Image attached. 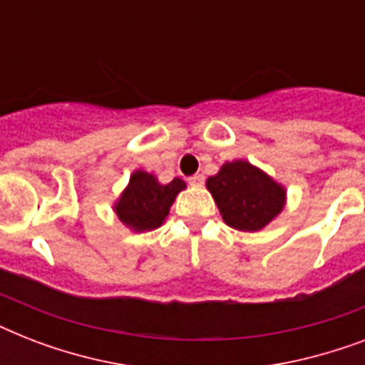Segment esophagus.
Segmentation results:
<instances>
[{"instance_id":"1","label":"esophagus","mask_w":365,"mask_h":365,"mask_svg":"<svg viewBox=\"0 0 365 365\" xmlns=\"http://www.w3.org/2000/svg\"><path fill=\"white\" fill-rule=\"evenodd\" d=\"M202 182H205V176H202V174H195V176L189 178V183H191V185H202Z\"/></svg>"}]
</instances>
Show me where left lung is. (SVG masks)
Segmentation results:
<instances>
[{
  "label": "left lung",
  "mask_w": 365,
  "mask_h": 365,
  "mask_svg": "<svg viewBox=\"0 0 365 365\" xmlns=\"http://www.w3.org/2000/svg\"><path fill=\"white\" fill-rule=\"evenodd\" d=\"M206 187L223 222L239 231H259L282 212L286 191L280 183L246 160L225 163Z\"/></svg>",
  "instance_id": "1"
}]
</instances>
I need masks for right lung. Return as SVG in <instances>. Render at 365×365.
Segmentation results:
<instances>
[{"label": "right lung", "instance_id": "obj_1", "mask_svg": "<svg viewBox=\"0 0 365 365\" xmlns=\"http://www.w3.org/2000/svg\"><path fill=\"white\" fill-rule=\"evenodd\" d=\"M185 189V182L174 178L170 183H159L153 174L136 170L115 202V212L126 227L151 231L163 225L176 195Z\"/></svg>", "mask_w": 365, "mask_h": 365}]
</instances>
